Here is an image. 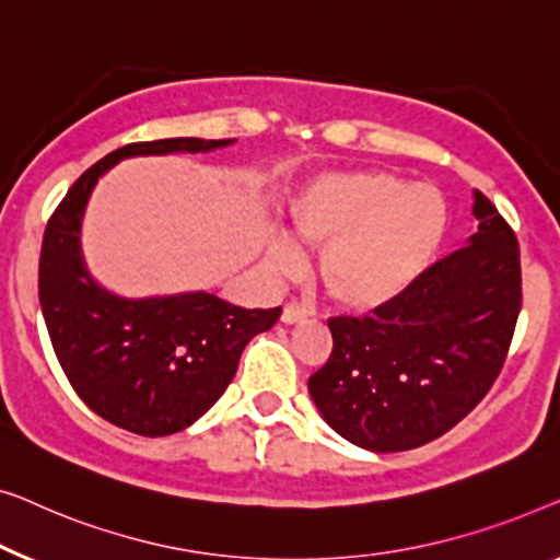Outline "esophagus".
<instances>
[{"label":"esophagus","mask_w":560,"mask_h":560,"mask_svg":"<svg viewBox=\"0 0 560 560\" xmlns=\"http://www.w3.org/2000/svg\"><path fill=\"white\" fill-rule=\"evenodd\" d=\"M304 317H306V310L302 304H296V302L283 304V310H281L283 325H296V322H302Z\"/></svg>","instance_id":"obj_1"}]
</instances>
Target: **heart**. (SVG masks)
<instances>
[{
  "label": "heart",
  "mask_w": 560,
  "mask_h": 560,
  "mask_svg": "<svg viewBox=\"0 0 560 560\" xmlns=\"http://www.w3.org/2000/svg\"><path fill=\"white\" fill-rule=\"evenodd\" d=\"M291 225L322 246V287L345 310L373 312L404 296L434 261L446 233V202L431 185L381 170L332 172L306 185L289 210ZM269 264L287 271L299 246L273 238Z\"/></svg>",
  "instance_id": "b5f03b06"
}]
</instances>
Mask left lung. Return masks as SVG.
I'll return each mask as SVG.
<instances>
[{
	"instance_id": "obj_1",
	"label": "left lung",
	"mask_w": 560,
	"mask_h": 560,
	"mask_svg": "<svg viewBox=\"0 0 560 560\" xmlns=\"http://www.w3.org/2000/svg\"><path fill=\"white\" fill-rule=\"evenodd\" d=\"M477 233L370 317L327 319L332 352L310 396L337 434L406 452L456 427L505 365L523 306L513 228L475 190Z\"/></svg>"
}]
</instances>
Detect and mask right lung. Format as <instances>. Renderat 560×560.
Returning <instances> with one entry per match:
<instances>
[{"label":"right lung","instance_id":"right-lung-1","mask_svg":"<svg viewBox=\"0 0 560 560\" xmlns=\"http://www.w3.org/2000/svg\"><path fill=\"white\" fill-rule=\"evenodd\" d=\"M233 139H160L126 144L75 179L47 220L40 306L62 373L85 406L139 436L177 434L223 396L241 352L273 327L281 306L243 310L208 291L124 299L91 279L81 220L93 187L126 156L212 152Z\"/></svg>","mask_w":560,"mask_h":560}]
</instances>
